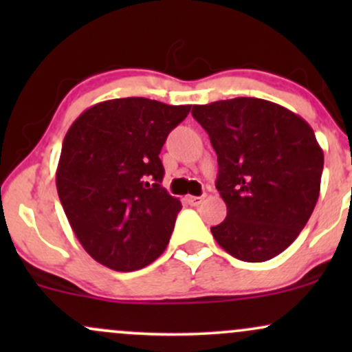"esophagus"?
I'll use <instances>...</instances> for the list:
<instances>
[{
  "mask_svg": "<svg viewBox=\"0 0 352 352\" xmlns=\"http://www.w3.org/2000/svg\"><path fill=\"white\" fill-rule=\"evenodd\" d=\"M187 201L188 205H192V207H199L201 201H204V199H201V197H188Z\"/></svg>",
  "mask_w": 352,
  "mask_h": 352,
  "instance_id": "34e87169",
  "label": "esophagus"
}]
</instances>
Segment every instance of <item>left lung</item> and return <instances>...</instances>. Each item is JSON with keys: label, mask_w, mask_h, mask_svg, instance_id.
<instances>
[{"label": "left lung", "mask_w": 352, "mask_h": 352, "mask_svg": "<svg viewBox=\"0 0 352 352\" xmlns=\"http://www.w3.org/2000/svg\"><path fill=\"white\" fill-rule=\"evenodd\" d=\"M218 157L227 218L212 235L225 252L261 263L285 252L308 223L324 165L313 129L286 107L256 98L193 106Z\"/></svg>", "instance_id": "8db88e82"}]
</instances>
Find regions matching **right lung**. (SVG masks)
<instances>
[{"label":"right lung","mask_w":352,"mask_h":352,"mask_svg":"<svg viewBox=\"0 0 352 352\" xmlns=\"http://www.w3.org/2000/svg\"><path fill=\"white\" fill-rule=\"evenodd\" d=\"M192 106L145 98L104 100L64 137L56 187L82 248L116 272H134L164 253L182 204L162 185L159 153Z\"/></svg>","instance_id":"1"}]
</instances>
